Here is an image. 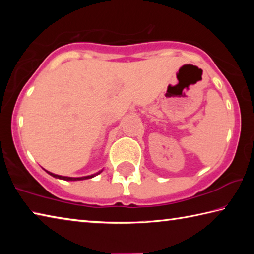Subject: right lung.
Here are the masks:
<instances>
[{"label": "right lung", "instance_id": "1", "mask_svg": "<svg viewBox=\"0 0 254 254\" xmlns=\"http://www.w3.org/2000/svg\"><path fill=\"white\" fill-rule=\"evenodd\" d=\"M46 171H47V170H46ZM47 173H48L50 176H53V177H55V178L63 179V180H71V182H75V180H84V179H89V178L95 177L96 175H98V174H101V173H102V170H101V171H98V173H96V174L91 175V176H85V177H77V178H74V177H66V176L55 175V174H53V173H49V171H47Z\"/></svg>", "mask_w": 254, "mask_h": 254}]
</instances>
